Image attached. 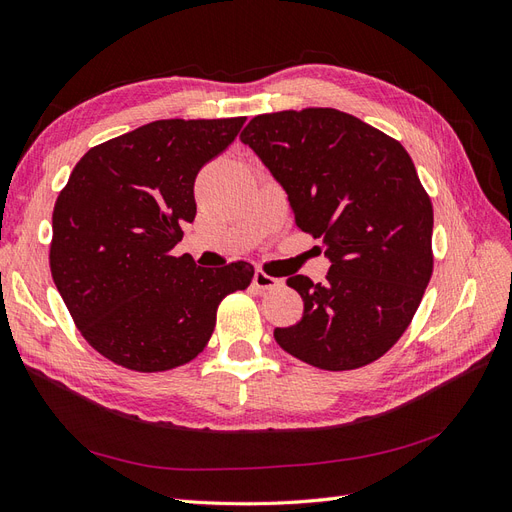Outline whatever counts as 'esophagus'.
I'll use <instances>...</instances> for the list:
<instances>
[{"mask_svg":"<svg viewBox=\"0 0 512 512\" xmlns=\"http://www.w3.org/2000/svg\"><path fill=\"white\" fill-rule=\"evenodd\" d=\"M254 286H256L258 290H271V288L282 286V280L273 278V275H267L265 271L256 269V273H254Z\"/></svg>","mask_w":512,"mask_h":512,"instance_id":"esophagus-1","label":"esophagus"}]
</instances>
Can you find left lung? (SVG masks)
Listing matches in <instances>:
<instances>
[{
	"label": "left lung",
	"mask_w": 512,
	"mask_h": 512,
	"mask_svg": "<svg viewBox=\"0 0 512 512\" xmlns=\"http://www.w3.org/2000/svg\"><path fill=\"white\" fill-rule=\"evenodd\" d=\"M278 181L295 222L323 239L325 284L293 275L303 299L280 347L323 370H353L388 353L409 327L433 273V204L407 150L331 107L262 114L241 133Z\"/></svg>",
	"instance_id": "obj_1"
}]
</instances>
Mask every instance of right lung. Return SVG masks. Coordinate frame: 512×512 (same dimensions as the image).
<instances>
[{
	"instance_id": "obj_1",
	"label": "right lung",
	"mask_w": 512,
	"mask_h": 512,
	"mask_svg": "<svg viewBox=\"0 0 512 512\" xmlns=\"http://www.w3.org/2000/svg\"><path fill=\"white\" fill-rule=\"evenodd\" d=\"M245 118L155 120L90 148L53 209L49 265L81 336L114 364L159 372L209 342L217 306L254 278L250 262L198 267L172 256L193 222L202 165Z\"/></svg>"
}]
</instances>
